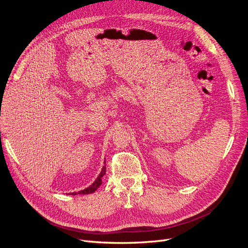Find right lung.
<instances>
[{
    "label": "right lung",
    "mask_w": 248,
    "mask_h": 248,
    "mask_svg": "<svg viewBox=\"0 0 248 248\" xmlns=\"http://www.w3.org/2000/svg\"><path fill=\"white\" fill-rule=\"evenodd\" d=\"M106 174V166L103 167L102 169V172L100 173V175H98V177L95 179V181L91 185L88 186L87 188H85V189L83 190H80L78 192H72L70 194H73V195H76V194H90V193H93L98 187H100V185H102V178L103 176Z\"/></svg>",
    "instance_id": "right-lung-1"
}]
</instances>
